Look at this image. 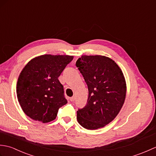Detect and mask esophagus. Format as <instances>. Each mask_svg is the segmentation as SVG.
I'll list each match as a JSON object with an SVG mask.
<instances>
[{
  "instance_id": "esophagus-1",
  "label": "esophagus",
  "mask_w": 156,
  "mask_h": 156,
  "mask_svg": "<svg viewBox=\"0 0 156 156\" xmlns=\"http://www.w3.org/2000/svg\"><path fill=\"white\" fill-rule=\"evenodd\" d=\"M69 101H70L71 102H74L75 101V97H74H74L69 98Z\"/></svg>"
}]
</instances>
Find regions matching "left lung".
<instances>
[{"label": "left lung", "mask_w": 156, "mask_h": 156, "mask_svg": "<svg viewBox=\"0 0 156 156\" xmlns=\"http://www.w3.org/2000/svg\"><path fill=\"white\" fill-rule=\"evenodd\" d=\"M88 86L87 103L77 111L84 128L103 127L117 117L124 104L126 82L116 63L102 55H82L76 63Z\"/></svg>", "instance_id": "left-lung-1"}]
</instances>
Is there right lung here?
Wrapping results in <instances>:
<instances>
[{
    "label": "right lung",
    "instance_id": "obj_1",
    "mask_svg": "<svg viewBox=\"0 0 156 156\" xmlns=\"http://www.w3.org/2000/svg\"><path fill=\"white\" fill-rule=\"evenodd\" d=\"M73 58L43 55L32 59L23 69L16 84V94L28 117L44 123L56 118L59 108L68 102L58 77Z\"/></svg>",
    "mask_w": 156,
    "mask_h": 156
}]
</instances>
